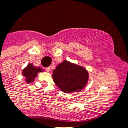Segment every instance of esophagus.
<instances>
[{
	"mask_svg": "<svg viewBox=\"0 0 128 128\" xmlns=\"http://www.w3.org/2000/svg\"><path fill=\"white\" fill-rule=\"evenodd\" d=\"M44 69H45V70L46 72H50V66H48V67H46Z\"/></svg>",
	"mask_w": 128,
	"mask_h": 128,
	"instance_id": "34e87169",
	"label": "esophagus"
}]
</instances>
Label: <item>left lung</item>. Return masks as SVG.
<instances>
[{
  "instance_id": "obj_1",
  "label": "left lung",
  "mask_w": 128,
  "mask_h": 128,
  "mask_svg": "<svg viewBox=\"0 0 128 128\" xmlns=\"http://www.w3.org/2000/svg\"><path fill=\"white\" fill-rule=\"evenodd\" d=\"M52 78L63 92L68 93L84 89L89 74L85 68L65 60L54 70Z\"/></svg>"
}]
</instances>
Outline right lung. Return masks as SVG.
<instances>
[{
	"mask_svg": "<svg viewBox=\"0 0 128 128\" xmlns=\"http://www.w3.org/2000/svg\"><path fill=\"white\" fill-rule=\"evenodd\" d=\"M42 71L43 70L40 67H36L32 65L31 63H29L28 66L22 70V75L26 78V82L27 83H30L34 82V78L39 72Z\"/></svg>",
	"mask_w": 128,
	"mask_h": 128,
	"instance_id": "obj_1",
	"label": "right lung"
}]
</instances>
